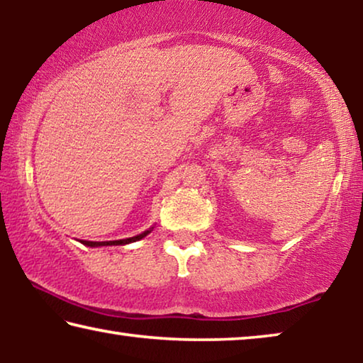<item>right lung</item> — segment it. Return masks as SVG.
Returning a JSON list of instances; mask_svg holds the SVG:
<instances>
[{
	"label": "right lung",
	"instance_id": "1",
	"mask_svg": "<svg viewBox=\"0 0 363 363\" xmlns=\"http://www.w3.org/2000/svg\"><path fill=\"white\" fill-rule=\"evenodd\" d=\"M153 229V227H152ZM152 229L145 230L143 233H139V235H134V237H130V238H123V240H110V242H88V240H79L83 245H86V247H110V245H128V243H133V242H138L140 240V238H144L145 235H149V233L152 232Z\"/></svg>",
	"mask_w": 363,
	"mask_h": 363
}]
</instances>
